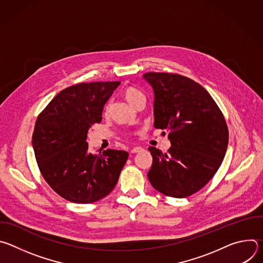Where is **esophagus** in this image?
Masks as SVG:
<instances>
[{
	"instance_id": "1",
	"label": "esophagus",
	"mask_w": 263,
	"mask_h": 263,
	"mask_svg": "<svg viewBox=\"0 0 263 263\" xmlns=\"http://www.w3.org/2000/svg\"><path fill=\"white\" fill-rule=\"evenodd\" d=\"M142 149H143V148H142L141 146H135V147H133V148L131 149L130 152H131L132 154H134V153H138V152H141Z\"/></svg>"
}]
</instances>
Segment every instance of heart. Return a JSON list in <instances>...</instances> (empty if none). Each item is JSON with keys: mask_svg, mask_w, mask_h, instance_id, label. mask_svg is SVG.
Wrapping results in <instances>:
<instances>
[{"mask_svg": "<svg viewBox=\"0 0 263 263\" xmlns=\"http://www.w3.org/2000/svg\"><path fill=\"white\" fill-rule=\"evenodd\" d=\"M123 95H124V98L127 100V102H128L130 105H132V106H133L139 99L144 98V97H143V93H142L140 90H138L137 88H135V87H127V88L124 90ZM108 110H109V104H106L105 107H104V114H105V115L107 114Z\"/></svg>", "mask_w": 263, "mask_h": 263, "instance_id": "b5f03b06", "label": "heart"}]
</instances>
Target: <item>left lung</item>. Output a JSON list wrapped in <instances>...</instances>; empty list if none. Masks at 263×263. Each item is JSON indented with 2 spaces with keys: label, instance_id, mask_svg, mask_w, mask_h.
I'll return each instance as SVG.
<instances>
[{
  "label": "left lung",
  "instance_id": "left-lung-1",
  "mask_svg": "<svg viewBox=\"0 0 263 263\" xmlns=\"http://www.w3.org/2000/svg\"><path fill=\"white\" fill-rule=\"evenodd\" d=\"M154 92V127L168 132L167 153L149 146L153 157L147 178L168 197L185 198L209 182L227 151L229 133L221 111L209 92L177 73L146 72Z\"/></svg>",
  "mask_w": 263,
  "mask_h": 263
}]
</instances>
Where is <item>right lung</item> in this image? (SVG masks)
I'll return each instance as SVG.
<instances>
[{
    "mask_svg": "<svg viewBox=\"0 0 263 263\" xmlns=\"http://www.w3.org/2000/svg\"><path fill=\"white\" fill-rule=\"evenodd\" d=\"M121 84L91 82L61 90L36 120L32 145L47 183L65 200L88 204L115 189L128 153L105 149L88 152L89 128L101 123L104 106Z\"/></svg>",
    "mask_w": 263,
    "mask_h": 263,
    "instance_id": "obj_1",
    "label": "right lung"
}]
</instances>
